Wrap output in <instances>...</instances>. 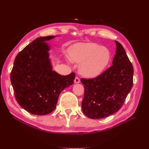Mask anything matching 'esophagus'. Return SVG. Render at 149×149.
<instances>
[{
  "mask_svg": "<svg viewBox=\"0 0 149 149\" xmlns=\"http://www.w3.org/2000/svg\"><path fill=\"white\" fill-rule=\"evenodd\" d=\"M74 83L77 84V83H79L80 82V79H79V78L78 77H77V76H76V77L74 79Z\"/></svg>",
  "mask_w": 149,
  "mask_h": 149,
  "instance_id": "1",
  "label": "esophagus"
}]
</instances>
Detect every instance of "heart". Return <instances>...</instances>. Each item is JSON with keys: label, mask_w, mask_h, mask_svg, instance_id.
<instances>
[{"label": "heart", "mask_w": 149, "mask_h": 149, "mask_svg": "<svg viewBox=\"0 0 149 149\" xmlns=\"http://www.w3.org/2000/svg\"><path fill=\"white\" fill-rule=\"evenodd\" d=\"M71 61L80 63V73L86 78H93L101 75L111 60V52L105 47L93 43H78L68 49Z\"/></svg>", "instance_id": "1"}]
</instances>
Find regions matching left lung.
I'll list each match as a JSON object with an SVG mask.
<instances>
[{
  "mask_svg": "<svg viewBox=\"0 0 149 149\" xmlns=\"http://www.w3.org/2000/svg\"><path fill=\"white\" fill-rule=\"evenodd\" d=\"M115 42L112 65L96 78L81 79L84 88L82 110L90 119H102L118 112L132 88V65L122 45Z\"/></svg>",
  "mask_w": 149,
  "mask_h": 149,
  "instance_id": "left-lung-1",
  "label": "left lung"
}]
</instances>
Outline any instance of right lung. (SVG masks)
Listing matches in <instances>:
<instances>
[{
  "label": "right lung",
  "mask_w": 149,
  "mask_h": 149,
  "mask_svg": "<svg viewBox=\"0 0 149 149\" xmlns=\"http://www.w3.org/2000/svg\"><path fill=\"white\" fill-rule=\"evenodd\" d=\"M55 37L37 38L18 54L13 63L10 81L17 102L32 114L51 113L61 91L74 83V73L63 76L53 70L46 41Z\"/></svg>",
  "instance_id": "1"
}]
</instances>
